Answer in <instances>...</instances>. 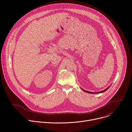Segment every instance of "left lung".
<instances>
[{
  "mask_svg": "<svg viewBox=\"0 0 132 132\" xmlns=\"http://www.w3.org/2000/svg\"><path fill=\"white\" fill-rule=\"evenodd\" d=\"M110 86H111V85L110 86H109L106 89H104V90H102V91H101V92H95V93H94V92H88V91H87V90H84V89H82V88H81L84 92H86V93H90V94H98V93H103V92H105V91H106L108 89H109L110 87Z\"/></svg>",
  "mask_w": 132,
  "mask_h": 132,
  "instance_id": "1",
  "label": "left lung"
}]
</instances>
